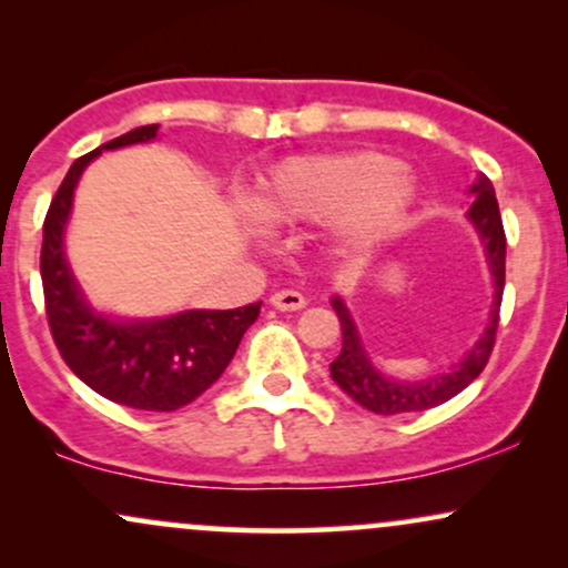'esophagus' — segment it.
Listing matches in <instances>:
<instances>
[{"instance_id": "esophagus-1", "label": "esophagus", "mask_w": 568, "mask_h": 568, "mask_svg": "<svg viewBox=\"0 0 568 568\" xmlns=\"http://www.w3.org/2000/svg\"><path fill=\"white\" fill-rule=\"evenodd\" d=\"M270 304L275 306V310H283V312H296L304 306V296L298 291H291V288H283L277 293H272Z\"/></svg>"}]
</instances>
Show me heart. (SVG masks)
<instances>
[{
	"label": "heart",
	"mask_w": 568,
	"mask_h": 568,
	"mask_svg": "<svg viewBox=\"0 0 568 568\" xmlns=\"http://www.w3.org/2000/svg\"><path fill=\"white\" fill-rule=\"evenodd\" d=\"M414 202L406 168L374 152L315 154L277 165L256 194L266 221H328L352 243H374L400 224Z\"/></svg>",
	"instance_id": "b5f03b06"
}]
</instances>
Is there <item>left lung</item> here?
Segmentation results:
<instances>
[{"mask_svg": "<svg viewBox=\"0 0 568 568\" xmlns=\"http://www.w3.org/2000/svg\"><path fill=\"white\" fill-rule=\"evenodd\" d=\"M475 202L470 207V219L478 226L480 237L486 243L488 264L494 272V310L491 323H488L486 334L475 342V347L467 352L465 361L454 366L448 374L429 376L422 382H395L382 376L379 371L371 366L366 349H363L361 336H357L352 317L338 298H334V310L342 323V352L336 361L331 363V376L338 387L347 393L352 400L361 403L363 408L374 410V414L393 416V414H410V410H427L440 406V403L452 400L459 395L467 384L480 376L486 368L488 357H491L494 344H497V328H499V306H501V291H505V253H507V237L505 226H501L497 194H494L491 181L480 175L478 184H473Z\"/></svg>", "mask_w": 568, "mask_h": 568, "instance_id": "left-lung-1", "label": "left lung"}]
</instances>
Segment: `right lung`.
Here are the masks:
<instances>
[{
  "mask_svg": "<svg viewBox=\"0 0 568 568\" xmlns=\"http://www.w3.org/2000/svg\"><path fill=\"white\" fill-rule=\"evenodd\" d=\"M154 135L158 125L135 128L90 154H82L69 168L44 216L39 272L55 347L90 389L120 406L179 410L224 374L240 347V338L256 323L262 302L237 310H192L165 321L116 323L95 315L84 304L63 258V226L84 165L103 149H120Z\"/></svg>",
  "mask_w": 568,
  "mask_h": 568,
  "instance_id": "right-lung-1",
  "label": "right lung"
}]
</instances>
